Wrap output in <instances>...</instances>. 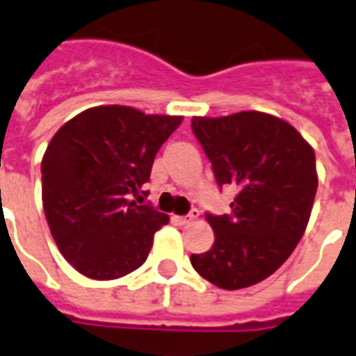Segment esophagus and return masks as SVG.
<instances>
[{"mask_svg": "<svg viewBox=\"0 0 356 356\" xmlns=\"http://www.w3.org/2000/svg\"><path fill=\"white\" fill-rule=\"evenodd\" d=\"M197 218H199V210H197V208H193V210H191L188 216H172V221H175L176 225H188V223L195 221Z\"/></svg>", "mask_w": 356, "mask_h": 356, "instance_id": "1", "label": "esophagus"}]
</instances>
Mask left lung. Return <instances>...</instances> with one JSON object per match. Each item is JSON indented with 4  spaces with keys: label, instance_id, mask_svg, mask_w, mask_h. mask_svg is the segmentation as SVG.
<instances>
[{
    "label": "left lung",
    "instance_id": "8db88e82",
    "mask_svg": "<svg viewBox=\"0 0 356 356\" xmlns=\"http://www.w3.org/2000/svg\"><path fill=\"white\" fill-rule=\"evenodd\" d=\"M191 129L219 188L238 189L231 216L207 213L216 240L191 264L221 289H244L274 274L306 231L317 191L314 148L285 120L257 111L195 116Z\"/></svg>",
    "mask_w": 356,
    "mask_h": 356
}]
</instances>
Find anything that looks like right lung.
I'll use <instances>...</instances> for the list:
<instances>
[{
	"mask_svg": "<svg viewBox=\"0 0 356 356\" xmlns=\"http://www.w3.org/2000/svg\"><path fill=\"white\" fill-rule=\"evenodd\" d=\"M181 116L93 106L61 125L41 163L42 208L61 255L92 280H116L146 261L168 216L131 197Z\"/></svg>",
	"mask_w": 356,
	"mask_h": 356,
	"instance_id": "right-lung-1",
	"label": "right lung"
}]
</instances>
